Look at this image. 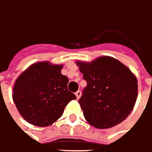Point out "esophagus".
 Listing matches in <instances>:
<instances>
[{
	"mask_svg": "<svg viewBox=\"0 0 152 152\" xmlns=\"http://www.w3.org/2000/svg\"><path fill=\"white\" fill-rule=\"evenodd\" d=\"M81 91H77L76 92H75V95H76V96H77V99H79L80 98V96H81Z\"/></svg>",
	"mask_w": 152,
	"mask_h": 152,
	"instance_id": "esophagus-1",
	"label": "esophagus"
}]
</instances>
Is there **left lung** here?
I'll return each mask as SVG.
<instances>
[{
  "mask_svg": "<svg viewBox=\"0 0 152 152\" xmlns=\"http://www.w3.org/2000/svg\"><path fill=\"white\" fill-rule=\"evenodd\" d=\"M77 64L87 82L78 100L86 120L97 129H110L123 122L137 96V81L131 70L109 56Z\"/></svg>",
  "mask_w": 152,
  "mask_h": 152,
  "instance_id": "obj_1",
  "label": "left lung"
}]
</instances>
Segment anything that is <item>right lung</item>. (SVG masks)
I'll use <instances>...</instances> for the list:
<instances>
[{
    "label": "right lung",
    "mask_w": 152,
    "mask_h": 152,
    "mask_svg": "<svg viewBox=\"0 0 152 152\" xmlns=\"http://www.w3.org/2000/svg\"><path fill=\"white\" fill-rule=\"evenodd\" d=\"M62 65L40 62L31 65L17 78L13 100L26 121L38 127L50 125L63 115L76 96L68 90L69 79Z\"/></svg>",
    "instance_id": "1"
}]
</instances>
